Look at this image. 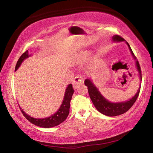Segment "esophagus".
I'll return each instance as SVG.
<instances>
[{
  "label": "esophagus",
  "mask_w": 153,
  "mask_h": 153,
  "mask_svg": "<svg viewBox=\"0 0 153 153\" xmlns=\"http://www.w3.org/2000/svg\"><path fill=\"white\" fill-rule=\"evenodd\" d=\"M84 83V78L80 76H77L74 79V82H73V87L74 89H77L79 86Z\"/></svg>",
  "instance_id": "1"
}]
</instances>
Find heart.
<instances>
[{
  "label": "heart",
  "instance_id": "heart-1",
  "mask_svg": "<svg viewBox=\"0 0 153 153\" xmlns=\"http://www.w3.org/2000/svg\"><path fill=\"white\" fill-rule=\"evenodd\" d=\"M89 53L88 51H82L80 53L77 57V61L78 63H83V62L86 61L87 59L88 58Z\"/></svg>",
  "mask_w": 153,
  "mask_h": 153
}]
</instances>
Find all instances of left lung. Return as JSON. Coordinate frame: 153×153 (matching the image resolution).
I'll list each match as a JSON object with an SVG mask.
<instances>
[{
	"mask_svg": "<svg viewBox=\"0 0 153 153\" xmlns=\"http://www.w3.org/2000/svg\"><path fill=\"white\" fill-rule=\"evenodd\" d=\"M112 38L113 41H114V42H122V41H125V40H124L122 37H121L120 36L118 35L113 36ZM126 43L128 46L129 50L131 51V55H132L134 59L136 60V56L134 55L133 51H131L129 44L127 42ZM136 65L137 67V69H138V71L139 72L140 79V81H142L140 66L138 61L137 60L136 61ZM84 84L88 87V90L90 97L91 98L92 102L93 104H94L96 108H97L100 113L103 114V115L109 116V117H114V116L120 115H121V114L127 112L129 108L132 107L134 102H136V99L138 98L141 87L140 86L136 94L134 95V97H133L129 100H127V101L122 102H111L106 99V98L100 94V92L98 91L97 88L93 84V83L90 79H85Z\"/></svg>",
	"mask_w": 153,
	"mask_h": 153,
	"instance_id": "8db88e82",
	"label": "left lung"
}]
</instances>
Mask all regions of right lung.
I'll return each mask as SVG.
<instances>
[{"label":"right lung","mask_w":153,"mask_h":153,"mask_svg":"<svg viewBox=\"0 0 153 153\" xmlns=\"http://www.w3.org/2000/svg\"><path fill=\"white\" fill-rule=\"evenodd\" d=\"M30 55L28 54V51H26L24 53H23L22 56H20L19 60L17 61V63L15 66V71H17V69L19 68V66L24 59L29 57ZM74 92V90L72 86V84H70L68 85V86L67 87L65 92V96L63 98V102L61 105L60 108H59V110L53 114V115L50 116V117L44 118V119H36L30 117V115H27L22 108H20L21 111L23 113V115H24V117L27 119V120L30 121V123H32L34 125L41 127V128H52V127H55L59 125L62 122L66 120L67 116H68L69 113V107H70V101L71 100L72 96Z\"/></svg>","instance_id":"obj_1"}]
</instances>
